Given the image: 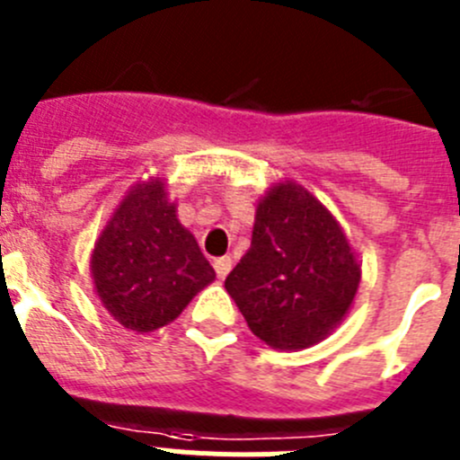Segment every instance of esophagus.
<instances>
[{"label":"esophagus","mask_w":460,"mask_h":460,"mask_svg":"<svg viewBox=\"0 0 460 460\" xmlns=\"http://www.w3.org/2000/svg\"><path fill=\"white\" fill-rule=\"evenodd\" d=\"M230 269H233V260L227 258H218V260H214V271H217V276L218 278H226L227 273H230Z\"/></svg>","instance_id":"1"}]
</instances>
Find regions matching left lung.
I'll return each instance as SVG.
<instances>
[{"label": "left lung", "mask_w": 460, "mask_h": 460, "mask_svg": "<svg viewBox=\"0 0 460 460\" xmlns=\"http://www.w3.org/2000/svg\"><path fill=\"white\" fill-rule=\"evenodd\" d=\"M360 264L340 223L301 184L258 202L248 252L226 278L252 335L273 349L317 344L347 317Z\"/></svg>", "instance_id": "obj_1"}]
</instances>
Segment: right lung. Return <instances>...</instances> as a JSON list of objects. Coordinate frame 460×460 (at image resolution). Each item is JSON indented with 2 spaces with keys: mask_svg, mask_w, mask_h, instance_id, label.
Listing matches in <instances>:
<instances>
[{
  "mask_svg": "<svg viewBox=\"0 0 460 460\" xmlns=\"http://www.w3.org/2000/svg\"><path fill=\"white\" fill-rule=\"evenodd\" d=\"M91 273L109 314L137 332L178 319L217 278L159 178L132 187L118 205L95 242Z\"/></svg>",
  "mask_w": 460,
  "mask_h": 460,
  "instance_id": "obj_1",
  "label": "right lung"
}]
</instances>
